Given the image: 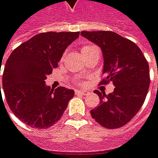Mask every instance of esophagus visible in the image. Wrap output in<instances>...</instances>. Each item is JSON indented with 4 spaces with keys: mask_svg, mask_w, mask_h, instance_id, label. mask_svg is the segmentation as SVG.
Wrapping results in <instances>:
<instances>
[{
    "mask_svg": "<svg viewBox=\"0 0 158 158\" xmlns=\"http://www.w3.org/2000/svg\"><path fill=\"white\" fill-rule=\"evenodd\" d=\"M75 94H82V95H87V94H89V92L88 91H84V90H78V89H76L75 90Z\"/></svg>",
    "mask_w": 158,
    "mask_h": 158,
    "instance_id": "1",
    "label": "esophagus"
}]
</instances>
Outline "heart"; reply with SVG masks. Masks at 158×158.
<instances>
[{
  "mask_svg": "<svg viewBox=\"0 0 158 158\" xmlns=\"http://www.w3.org/2000/svg\"><path fill=\"white\" fill-rule=\"evenodd\" d=\"M96 47L94 46H92V45H90V46H84L82 48H81V53L82 54H84V53H86L87 51L91 50V49H93V48H94Z\"/></svg>",
  "mask_w": 158,
  "mask_h": 158,
  "instance_id": "1",
  "label": "heart"
}]
</instances>
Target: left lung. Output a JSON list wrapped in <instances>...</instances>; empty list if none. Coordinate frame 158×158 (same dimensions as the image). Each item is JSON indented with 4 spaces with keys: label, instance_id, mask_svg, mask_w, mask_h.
<instances>
[{
    "label": "left lung",
    "instance_id": "1",
    "mask_svg": "<svg viewBox=\"0 0 158 158\" xmlns=\"http://www.w3.org/2000/svg\"><path fill=\"white\" fill-rule=\"evenodd\" d=\"M81 35L102 50L104 77L100 85L112 82L114 92L94 91L100 105L91 110L92 117L106 129L126 125L142 107L148 94L149 66L140 48L131 40L112 31H82Z\"/></svg>",
    "mask_w": 158,
    "mask_h": 158
}]
</instances>
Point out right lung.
I'll return each instance as SVG.
<instances>
[{
  "mask_svg": "<svg viewBox=\"0 0 158 158\" xmlns=\"http://www.w3.org/2000/svg\"><path fill=\"white\" fill-rule=\"evenodd\" d=\"M79 34V31L40 33L19 45L9 56L2 88L10 110L25 124L48 129L63 116L74 92L61 86L51 89L46 86L45 80Z\"/></svg>",
  "mask_w": 158,
  "mask_h": 158,
  "instance_id": "right-lung-1",
  "label": "right lung"
}]
</instances>
